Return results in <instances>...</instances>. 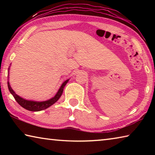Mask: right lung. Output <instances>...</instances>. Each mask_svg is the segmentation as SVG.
Returning a JSON list of instances; mask_svg holds the SVG:
<instances>
[{"mask_svg":"<svg viewBox=\"0 0 155 155\" xmlns=\"http://www.w3.org/2000/svg\"><path fill=\"white\" fill-rule=\"evenodd\" d=\"M68 81H69V79L66 80L62 83V85H61V87H60L59 90H58V91H57L56 95L54 96L53 98L49 99L48 101H41V102L28 101V100L21 98L20 96L17 95V94L14 92V91L12 90V88L9 85V81H7V85H8V88L10 93L12 94L13 96L14 97L15 101H17V103L19 104L21 107H22L23 108H25V109L28 110V111H41V110L46 109L48 108V107H51L58 101L60 97H61V96L62 95L63 91H64V88L65 86V85L67 84V83L68 82Z\"/></svg>","mask_w":155,"mask_h":155,"instance_id":"1","label":"right lung"}]
</instances>
